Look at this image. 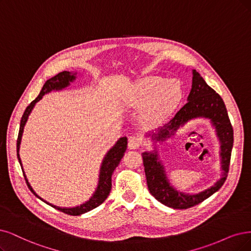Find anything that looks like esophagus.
<instances>
[{
    "label": "esophagus",
    "mask_w": 251,
    "mask_h": 251,
    "mask_svg": "<svg viewBox=\"0 0 251 251\" xmlns=\"http://www.w3.org/2000/svg\"><path fill=\"white\" fill-rule=\"evenodd\" d=\"M142 145V140L140 136L137 135H131L128 138V147L129 149H137Z\"/></svg>",
    "instance_id": "obj_1"
}]
</instances>
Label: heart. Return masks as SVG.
I'll return each instance as SVG.
<instances>
[{"mask_svg":"<svg viewBox=\"0 0 251 251\" xmlns=\"http://www.w3.org/2000/svg\"><path fill=\"white\" fill-rule=\"evenodd\" d=\"M182 87L177 79L166 81L159 76H148L138 79L127 97L129 106L143 107L144 119L148 123H158L168 117L179 104Z\"/></svg>","mask_w":251,"mask_h":251,"instance_id":"heart-1","label":"heart"}]
</instances>
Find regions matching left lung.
<instances>
[{
  "label": "left lung",
  "instance_id": "8db88e82",
  "mask_svg": "<svg viewBox=\"0 0 251 251\" xmlns=\"http://www.w3.org/2000/svg\"><path fill=\"white\" fill-rule=\"evenodd\" d=\"M185 104L175 117L161 128L159 132L154 134L153 140L164 141L165 138L174 134L177 129L184 125L189 120L198 117L208 118L215 126L217 135L220 140L221 148V163L224 175L219 181L205 191L198 194H184L174 189L165 177L164 168L158 161V157L155 153H143L145 174L147 185L152 196L163 205L174 209H188L198 205L211 197L224 185L226 180L231 149L234 144V130L227 115V110L224 100L219 94L207 85L201 74L197 70H192V88ZM153 137V135H152Z\"/></svg>",
  "mask_w": 251,
  "mask_h": 251
}]
</instances>
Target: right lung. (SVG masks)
<instances>
[{
  "label": "right lung",
  "instance_id": "add662e5",
  "mask_svg": "<svg viewBox=\"0 0 251 251\" xmlns=\"http://www.w3.org/2000/svg\"><path fill=\"white\" fill-rule=\"evenodd\" d=\"M75 76H74V74L68 72V71H63L58 73L57 75L51 77L50 79L46 80L45 83L42 87V90L40 91L38 97H37L35 100H33L30 105H27L25 113L22 117L21 120V126H20V131H18V137H17V143H16V149H17V158L20 163L21 162V158H20V154H18V150H20V144H21V140H22V135H23V131H24V127L25 124L27 120V117H29L30 113L32 111L34 105L36 102H38L42 96L46 93H49L52 90H61L63 88H66L69 82L72 81ZM126 148H127V137H121L120 140L116 143V145L111 148V149L107 152L106 156L104 157L103 162H102L101 165V169H100V176H99V183H98V187L94 193V196H93L88 201H86L85 203H82V205L75 207V208H59V207H55L50 205L51 207H53L54 209H57L65 214H68V215H72V216H77L80 214H83V213L89 212L93 209L97 208L98 206H100L102 202H103L110 192L111 189V175H113L115 169L118 166V164L120 163L121 159L123 158L124 153L126 151ZM25 176V175H24ZM25 180L26 182L27 187L29 189L35 194L37 198H39L37 194L34 192V190L32 189V187L30 186L29 182H27L25 176ZM40 199V198H39ZM46 202V201H45Z\"/></svg>",
  "mask_w": 251,
  "mask_h": 251
}]
</instances>
